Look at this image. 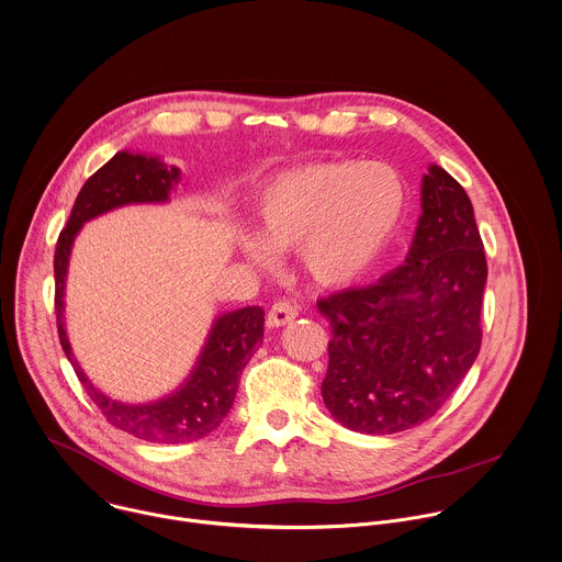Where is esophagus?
<instances>
[{
    "instance_id": "1",
    "label": "esophagus",
    "mask_w": 562,
    "mask_h": 562,
    "mask_svg": "<svg viewBox=\"0 0 562 562\" xmlns=\"http://www.w3.org/2000/svg\"><path fill=\"white\" fill-rule=\"evenodd\" d=\"M297 317V306L289 300H280L276 302L271 308H269V315H267V324L269 326H284L289 322H293Z\"/></svg>"
}]
</instances>
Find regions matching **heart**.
Returning <instances> with one entry per match:
<instances>
[{
	"label": "heart",
	"instance_id": "obj_1",
	"mask_svg": "<svg viewBox=\"0 0 562 562\" xmlns=\"http://www.w3.org/2000/svg\"><path fill=\"white\" fill-rule=\"evenodd\" d=\"M404 207V182L382 165L311 162L280 173L267 187L258 203L262 238L249 234L240 247L260 267L276 265L273 248L297 251L308 278L339 286L380 258Z\"/></svg>",
	"mask_w": 562,
	"mask_h": 562
}]
</instances>
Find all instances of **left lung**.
<instances>
[{"instance_id": "left-lung-1", "label": "left lung", "mask_w": 562, "mask_h": 562, "mask_svg": "<svg viewBox=\"0 0 562 562\" xmlns=\"http://www.w3.org/2000/svg\"><path fill=\"white\" fill-rule=\"evenodd\" d=\"M485 280L472 203L443 167L430 165L406 262L375 284L317 302L333 330L322 382L328 413L366 435L435 417L479 355Z\"/></svg>"}]
</instances>
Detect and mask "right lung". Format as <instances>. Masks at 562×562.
Masks as SVG:
<instances>
[{"label": "right lung", "instance_id": "add662e5", "mask_svg": "<svg viewBox=\"0 0 562 562\" xmlns=\"http://www.w3.org/2000/svg\"><path fill=\"white\" fill-rule=\"evenodd\" d=\"M178 180V167H167L156 156L132 151L114 154L81 187L55 249V311L61 348L101 415L114 428L149 443H190L214 432L232 411L240 372L265 333V311L260 306L223 313L210 330L190 380L158 402L136 406L114 402L97 391L75 359L64 317L66 273L75 236L83 223L116 207L169 201L171 187Z\"/></svg>", "mask_w": 562, "mask_h": 562}]
</instances>
